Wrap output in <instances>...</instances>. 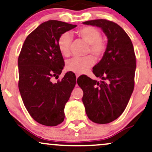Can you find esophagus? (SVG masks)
<instances>
[{
    "mask_svg": "<svg viewBox=\"0 0 152 152\" xmlns=\"http://www.w3.org/2000/svg\"><path fill=\"white\" fill-rule=\"evenodd\" d=\"M78 76H79V75H78V74H76V78H77L78 77ZM76 86H77V84H76Z\"/></svg>",
    "mask_w": 152,
    "mask_h": 152,
    "instance_id": "1",
    "label": "esophagus"
}]
</instances>
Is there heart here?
I'll list each match as a JSON object with an SVG mask.
<instances>
[{"mask_svg": "<svg viewBox=\"0 0 152 152\" xmlns=\"http://www.w3.org/2000/svg\"><path fill=\"white\" fill-rule=\"evenodd\" d=\"M76 34L89 44L87 53H91L95 58H100L105 53L106 43L102 38L99 29L94 26H85L76 31ZM71 36L69 33L61 34L58 39V47L64 56L70 55ZM94 64V59L91 56L83 58H73L66 62V69L76 74H83Z\"/></svg>", "mask_w": 152, "mask_h": 152, "instance_id": "heart-1", "label": "heart"}]
</instances>
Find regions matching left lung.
Wrapping results in <instances>:
<instances>
[{
    "mask_svg": "<svg viewBox=\"0 0 152 152\" xmlns=\"http://www.w3.org/2000/svg\"><path fill=\"white\" fill-rule=\"evenodd\" d=\"M85 25L101 28L108 38L102 60L93 73L102 81L86 76L77 79L83 91L82 102L88 118L94 123L108 124L121 116L134 88L136 56L130 38L116 23L105 20H88Z\"/></svg>",
    "mask_w": 152,
    "mask_h": 152,
    "instance_id": "obj_1",
    "label": "left lung"
}]
</instances>
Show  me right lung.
Wrapping results in <instances>:
<instances>
[{
  "instance_id": "right-lung-1",
  "label": "right lung",
  "mask_w": 152,
  "mask_h": 152,
  "mask_svg": "<svg viewBox=\"0 0 152 152\" xmlns=\"http://www.w3.org/2000/svg\"><path fill=\"white\" fill-rule=\"evenodd\" d=\"M76 25L56 20L41 23L26 38L18 56V88L26 109L36 121L54 126L64 120V107L75 85L71 71L57 83L64 58L58 47L60 36Z\"/></svg>"
}]
</instances>
